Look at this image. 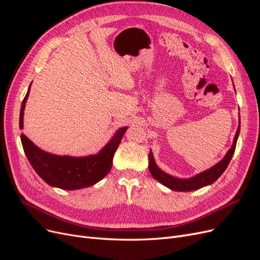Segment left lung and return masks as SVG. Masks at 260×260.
<instances>
[{
  "mask_svg": "<svg viewBox=\"0 0 260 260\" xmlns=\"http://www.w3.org/2000/svg\"><path fill=\"white\" fill-rule=\"evenodd\" d=\"M240 121H239V128L237 130V133H235V137L233 140V144L231 148L228 151L225 156L223 157V159L220 160L217 165H215L214 167H211L205 171L201 172V174L196 175L192 178L188 179H179L172 177L166 172H164L161 169L157 167V165L154 160L153 153L152 151L148 154V169L151 175L153 176L154 179H156L158 182L164 184L165 186L169 187L170 190L174 191H179V192H190L194 190H199V188L209 185L211 183H214L215 181L223 174V171L226 169L228 165H229L232 156L235 151V146H237V141L240 135Z\"/></svg>",
  "mask_w": 260,
  "mask_h": 260,
  "instance_id": "obj_1",
  "label": "left lung"
}]
</instances>
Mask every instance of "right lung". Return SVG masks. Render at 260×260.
Segmentation results:
<instances>
[{
    "mask_svg": "<svg viewBox=\"0 0 260 260\" xmlns=\"http://www.w3.org/2000/svg\"><path fill=\"white\" fill-rule=\"evenodd\" d=\"M30 86L23 99L19 115V128H23V111ZM128 127L117 130L111 141L96 155L85 157L59 156L46 153L21 135V144L31 166L37 174L51 186L61 190H78L98 183L112 169L113 157Z\"/></svg>",
    "mask_w": 260,
    "mask_h": 260,
    "instance_id": "add662e5",
    "label": "right lung"
}]
</instances>
